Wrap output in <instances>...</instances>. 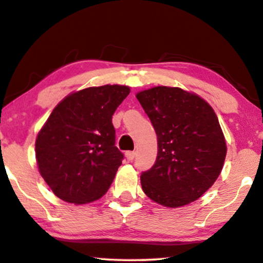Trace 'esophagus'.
Segmentation results:
<instances>
[{
    "label": "esophagus",
    "instance_id": "obj_1",
    "mask_svg": "<svg viewBox=\"0 0 263 263\" xmlns=\"http://www.w3.org/2000/svg\"><path fill=\"white\" fill-rule=\"evenodd\" d=\"M125 156H126V158H127L128 161L135 160V157H136V151H127V153L125 154Z\"/></svg>",
    "mask_w": 263,
    "mask_h": 263
}]
</instances>
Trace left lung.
<instances>
[{"label": "left lung", "mask_w": 263, "mask_h": 263, "mask_svg": "<svg viewBox=\"0 0 263 263\" xmlns=\"http://www.w3.org/2000/svg\"><path fill=\"white\" fill-rule=\"evenodd\" d=\"M157 135L155 164L140 175L147 197L165 207L195 201L223 169L227 143L219 121L200 96L175 87L136 95Z\"/></svg>", "instance_id": "8db88e82"}]
</instances>
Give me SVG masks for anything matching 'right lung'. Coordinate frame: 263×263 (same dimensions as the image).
<instances>
[{
	"instance_id": "1",
	"label": "right lung",
	"mask_w": 263,
	"mask_h": 263,
	"mask_svg": "<svg viewBox=\"0 0 263 263\" xmlns=\"http://www.w3.org/2000/svg\"><path fill=\"white\" fill-rule=\"evenodd\" d=\"M128 94L126 86L90 87L54 107L36 137L35 157L56 197L79 205L108 191L124 158L116 146L112 116Z\"/></svg>"
}]
</instances>
